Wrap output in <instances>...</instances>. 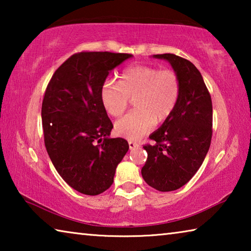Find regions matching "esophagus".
<instances>
[{"mask_svg":"<svg viewBox=\"0 0 251 251\" xmlns=\"http://www.w3.org/2000/svg\"><path fill=\"white\" fill-rule=\"evenodd\" d=\"M128 146H129V150H135V148H138L139 147V145H138L137 143L131 142V141L128 142Z\"/></svg>","mask_w":251,"mask_h":251,"instance_id":"1","label":"esophagus"}]
</instances>
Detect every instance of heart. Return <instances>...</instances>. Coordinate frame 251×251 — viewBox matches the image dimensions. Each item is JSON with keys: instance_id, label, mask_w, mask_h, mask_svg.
<instances>
[{"instance_id": "obj_1", "label": "heart", "mask_w": 251, "mask_h": 251, "mask_svg": "<svg viewBox=\"0 0 251 251\" xmlns=\"http://www.w3.org/2000/svg\"><path fill=\"white\" fill-rule=\"evenodd\" d=\"M180 96V80L172 70L134 65L123 72L120 84L107 80L100 88V101L109 115L121 116L135 99L136 109L115 123V131L123 138L136 141L166 121Z\"/></svg>"}]
</instances>
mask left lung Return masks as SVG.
Here are the masks:
<instances>
[{"label": "left lung", "instance_id": "8db88e82", "mask_svg": "<svg viewBox=\"0 0 251 251\" xmlns=\"http://www.w3.org/2000/svg\"><path fill=\"white\" fill-rule=\"evenodd\" d=\"M172 65L180 80L175 109L150 138L142 176L159 192H173L187 184L201 168L212 135L211 97L201 72L192 62L175 54H157Z\"/></svg>", "mask_w": 251, "mask_h": 251}]
</instances>
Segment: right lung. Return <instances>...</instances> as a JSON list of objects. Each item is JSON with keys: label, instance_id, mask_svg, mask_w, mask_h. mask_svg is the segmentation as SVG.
<instances>
[{"label": "right lung", "instance_id": "obj_1", "mask_svg": "<svg viewBox=\"0 0 251 251\" xmlns=\"http://www.w3.org/2000/svg\"><path fill=\"white\" fill-rule=\"evenodd\" d=\"M131 54L82 52L55 71L42 104L44 142L55 169L72 188L95 196L112 186L128 151L124 138H109L112 122L100 101L106 77Z\"/></svg>", "mask_w": 251, "mask_h": 251}]
</instances>
